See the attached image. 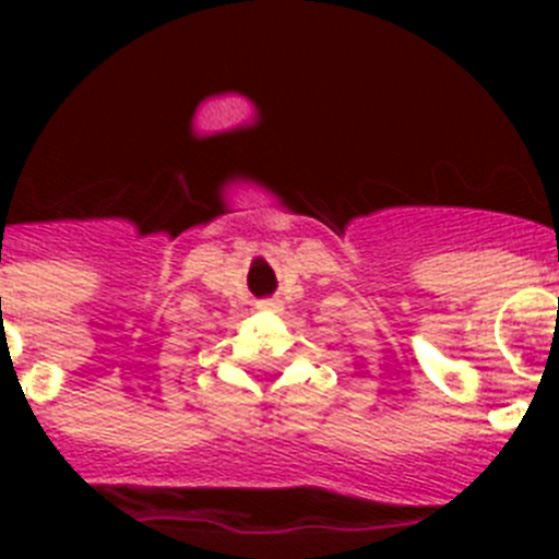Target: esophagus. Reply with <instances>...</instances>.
I'll use <instances>...</instances> for the list:
<instances>
[{"instance_id": "obj_1", "label": "esophagus", "mask_w": 559, "mask_h": 559, "mask_svg": "<svg viewBox=\"0 0 559 559\" xmlns=\"http://www.w3.org/2000/svg\"><path fill=\"white\" fill-rule=\"evenodd\" d=\"M260 308H263V310H280L283 305H280V299H263V302H260Z\"/></svg>"}]
</instances>
